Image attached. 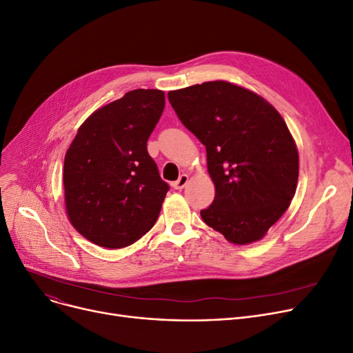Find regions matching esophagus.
Returning <instances> with one entry per match:
<instances>
[{
    "mask_svg": "<svg viewBox=\"0 0 353 353\" xmlns=\"http://www.w3.org/2000/svg\"><path fill=\"white\" fill-rule=\"evenodd\" d=\"M187 182H188V175H187V174H182V175H179V178L172 183V187H174L175 190H182L183 187L187 185Z\"/></svg>",
    "mask_w": 353,
    "mask_h": 353,
    "instance_id": "34e87169",
    "label": "esophagus"
}]
</instances>
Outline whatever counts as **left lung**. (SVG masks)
<instances>
[{"instance_id": "obj_1", "label": "left lung", "mask_w": 353, "mask_h": 353, "mask_svg": "<svg viewBox=\"0 0 353 353\" xmlns=\"http://www.w3.org/2000/svg\"><path fill=\"white\" fill-rule=\"evenodd\" d=\"M168 99L207 149L215 196L201 211L204 223L234 244L263 239L296 192L299 154L286 122L261 96L223 80Z\"/></svg>"}]
</instances>
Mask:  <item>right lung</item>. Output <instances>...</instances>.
<instances>
[{"instance_id":"right-lung-1","label":"right lung","mask_w":353,"mask_h":353,"mask_svg":"<svg viewBox=\"0 0 353 353\" xmlns=\"http://www.w3.org/2000/svg\"><path fill=\"white\" fill-rule=\"evenodd\" d=\"M165 94L137 89L97 109L67 149L63 183L67 216L89 241L122 248L154 227L170 185L146 142Z\"/></svg>"}]
</instances>
